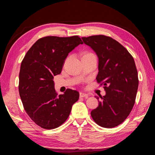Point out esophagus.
I'll use <instances>...</instances> for the list:
<instances>
[{
    "instance_id": "esophagus-1",
    "label": "esophagus",
    "mask_w": 155,
    "mask_h": 155,
    "mask_svg": "<svg viewBox=\"0 0 155 155\" xmlns=\"http://www.w3.org/2000/svg\"><path fill=\"white\" fill-rule=\"evenodd\" d=\"M84 97H86L87 98L88 97V94L83 93V92H80V98H84Z\"/></svg>"
}]
</instances>
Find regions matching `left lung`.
I'll return each instance as SVG.
<instances>
[{
    "label": "left lung",
    "mask_w": 155,
    "mask_h": 155,
    "mask_svg": "<svg viewBox=\"0 0 155 155\" xmlns=\"http://www.w3.org/2000/svg\"><path fill=\"white\" fill-rule=\"evenodd\" d=\"M82 40L98 56L96 80L106 91L104 96H100L99 104L91 111V117L102 127H117L127 119L135 102L139 80L134 59L110 37L92 35Z\"/></svg>",
    "instance_id": "8db88e82"
}]
</instances>
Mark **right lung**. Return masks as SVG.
<instances>
[{
  "instance_id": "obj_1",
  "label": "right lung",
  "mask_w": 155,
  "mask_h": 155,
  "mask_svg": "<svg viewBox=\"0 0 155 155\" xmlns=\"http://www.w3.org/2000/svg\"><path fill=\"white\" fill-rule=\"evenodd\" d=\"M83 44L78 36L40 38L31 47L21 64L19 94L31 119L45 129L59 127L68 119L79 98L76 90L67 89L57 95L53 78L61 73L68 53Z\"/></svg>"
}]
</instances>
